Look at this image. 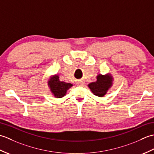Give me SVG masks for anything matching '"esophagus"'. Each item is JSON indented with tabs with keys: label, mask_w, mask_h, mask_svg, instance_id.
<instances>
[{
	"label": "esophagus",
	"mask_w": 154,
	"mask_h": 154,
	"mask_svg": "<svg viewBox=\"0 0 154 154\" xmlns=\"http://www.w3.org/2000/svg\"><path fill=\"white\" fill-rule=\"evenodd\" d=\"M84 84H85V83L83 82V81H79L77 83V85H79V86H83Z\"/></svg>",
	"instance_id": "1"
}]
</instances>
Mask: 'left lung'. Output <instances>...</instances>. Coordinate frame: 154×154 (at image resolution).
<instances>
[{"label":"left lung","instance_id":"1","mask_svg":"<svg viewBox=\"0 0 154 154\" xmlns=\"http://www.w3.org/2000/svg\"><path fill=\"white\" fill-rule=\"evenodd\" d=\"M112 85V77L110 75H99L97 81L89 84V87L94 95L103 97Z\"/></svg>","mask_w":154,"mask_h":154}]
</instances>
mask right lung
<instances>
[{"instance_id":"obj_1","label":"right lung","mask_w":154,"mask_h":154,"mask_svg":"<svg viewBox=\"0 0 154 154\" xmlns=\"http://www.w3.org/2000/svg\"><path fill=\"white\" fill-rule=\"evenodd\" d=\"M48 85L52 93L57 98L63 97L66 94L67 91L73 85L71 83L60 81L58 75H55L53 78H51V79L49 81Z\"/></svg>"}]
</instances>
